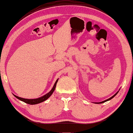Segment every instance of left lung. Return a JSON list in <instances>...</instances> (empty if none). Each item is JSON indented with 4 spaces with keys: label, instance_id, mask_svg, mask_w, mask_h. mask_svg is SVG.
I'll use <instances>...</instances> for the list:
<instances>
[{
    "label": "left lung",
    "instance_id": "1",
    "mask_svg": "<svg viewBox=\"0 0 133 133\" xmlns=\"http://www.w3.org/2000/svg\"><path fill=\"white\" fill-rule=\"evenodd\" d=\"M118 92H119V91H117V92L116 93V94L114 95L113 96H111V98H110L109 99H107V100H105V101H102V102H97L96 104H102V103H104V102H106V101H109V100H110V99H111L112 98H113L114 97H115V96H116V95L117 94V93H118Z\"/></svg>",
    "mask_w": 133,
    "mask_h": 133
}]
</instances>
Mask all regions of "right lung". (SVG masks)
<instances>
[{"label":"right lung","instance_id":"right-lung-1","mask_svg":"<svg viewBox=\"0 0 133 133\" xmlns=\"http://www.w3.org/2000/svg\"><path fill=\"white\" fill-rule=\"evenodd\" d=\"M58 81V79H57V81H56L55 84H54V85L53 86V87H52V90L49 91V92L47 94H46L45 95H44V96L40 97V98H36V99H25V98H20V97H18L17 96H16V95H14V94L13 95H14V96L16 97V98H17L18 99L22 101L25 102V103H26V104H28L30 105H34V104L41 103V102H43V101H46V99H48L49 98L50 96H51L52 94L54 91V90H55L56 85H57Z\"/></svg>","mask_w":133,"mask_h":133}]
</instances>
